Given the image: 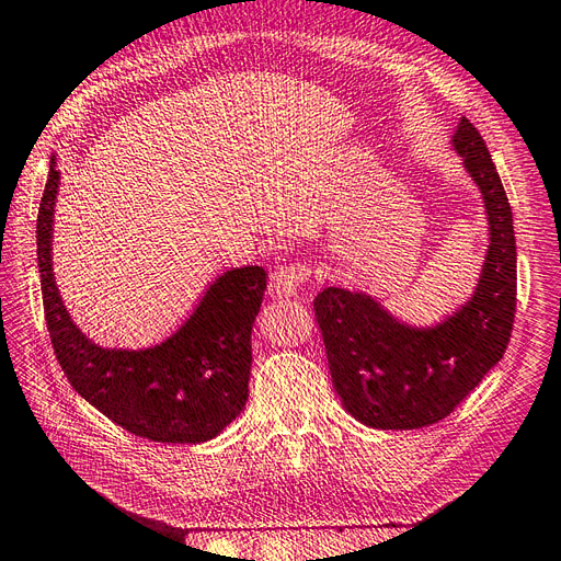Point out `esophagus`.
<instances>
[{
    "label": "esophagus",
    "mask_w": 561,
    "mask_h": 561,
    "mask_svg": "<svg viewBox=\"0 0 561 561\" xmlns=\"http://www.w3.org/2000/svg\"><path fill=\"white\" fill-rule=\"evenodd\" d=\"M311 276V268L307 264H283L278 268H274V274H271V285H268V293L271 297H295L299 293V287L309 280Z\"/></svg>",
    "instance_id": "1"
}]
</instances>
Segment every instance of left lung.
<instances>
[{"label":"left lung","instance_id":"8db88e82","mask_svg":"<svg viewBox=\"0 0 561 561\" xmlns=\"http://www.w3.org/2000/svg\"><path fill=\"white\" fill-rule=\"evenodd\" d=\"M451 147L482 194L489 245L474 293L443 322L416 328L371 295L325 287L313 299L336 396L369 428L414 431L454 412L511 342L517 304L513 210L489 149L468 118Z\"/></svg>","mask_w":561,"mask_h":561}]
</instances>
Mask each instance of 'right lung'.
Segmentation results:
<instances>
[{"label": "right lung", "mask_w": 561, "mask_h": 561, "mask_svg": "<svg viewBox=\"0 0 561 561\" xmlns=\"http://www.w3.org/2000/svg\"><path fill=\"white\" fill-rule=\"evenodd\" d=\"M58 184L56 157H50L37 215V260L46 328L67 381L116 426L151 443L198 445L217 437L248 400L250 334L266 290V271H225L180 330L157 346H100L67 313L50 264Z\"/></svg>", "instance_id": "right-lung-1"}]
</instances>
